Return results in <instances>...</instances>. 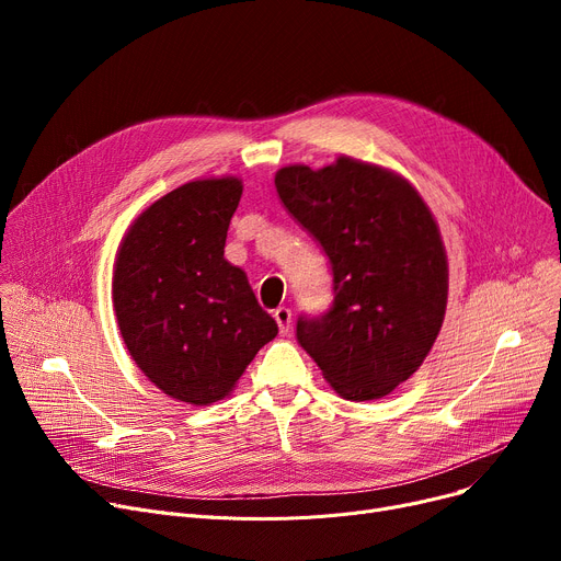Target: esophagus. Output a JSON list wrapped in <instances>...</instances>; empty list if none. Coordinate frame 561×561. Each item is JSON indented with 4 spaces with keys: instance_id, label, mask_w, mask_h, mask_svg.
<instances>
[{
    "instance_id": "esophagus-1",
    "label": "esophagus",
    "mask_w": 561,
    "mask_h": 561,
    "mask_svg": "<svg viewBox=\"0 0 561 561\" xmlns=\"http://www.w3.org/2000/svg\"><path fill=\"white\" fill-rule=\"evenodd\" d=\"M273 316H275V320H277L279 334H288V332H290V309H286V307H277Z\"/></svg>"
}]
</instances>
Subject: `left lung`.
<instances>
[{
    "label": "left lung",
    "mask_w": 561,
    "mask_h": 561,
    "mask_svg": "<svg viewBox=\"0 0 561 561\" xmlns=\"http://www.w3.org/2000/svg\"><path fill=\"white\" fill-rule=\"evenodd\" d=\"M275 186L332 268L334 300L298 316V343L343 398L391 393L419 370L446 313L448 261L430 209L402 176L345 157L282 168Z\"/></svg>",
    "instance_id": "1"
}]
</instances>
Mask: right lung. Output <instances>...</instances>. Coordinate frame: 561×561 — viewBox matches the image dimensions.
I'll use <instances>...</instances> for the list:
<instances>
[{
  "label": "right lung",
  "mask_w": 561,
  "mask_h": 561,
  "mask_svg": "<svg viewBox=\"0 0 561 561\" xmlns=\"http://www.w3.org/2000/svg\"><path fill=\"white\" fill-rule=\"evenodd\" d=\"M241 193L233 176L174 188L138 216L115 259L113 307L129 355L188 404L225 398L277 336L245 273L225 261Z\"/></svg>",
  "instance_id": "right-lung-1"
}]
</instances>
